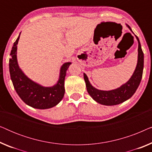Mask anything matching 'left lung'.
<instances>
[{
	"instance_id": "1",
	"label": "left lung",
	"mask_w": 152,
	"mask_h": 152,
	"mask_svg": "<svg viewBox=\"0 0 152 152\" xmlns=\"http://www.w3.org/2000/svg\"><path fill=\"white\" fill-rule=\"evenodd\" d=\"M126 26L132 32L130 27L128 25H126ZM136 38L138 42V61H137L136 69L129 80L122 86L110 91L99 90L92 86V84L89 82L88 77L84 73V78L86 82L87 91L91 97L97 103L106 106L119 104L132 97L136 91L142 77L143 68H144V54L141 48L138 37L136 36Z\"/></svg>"
}]
</instances>
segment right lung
I'll return each mask as SVG.
<instances>
[{"mask_svg": "<svg viewBox=\"0 0 152 152\" xmlns=\"http://www.w3.org/2000/svg\"><path fill=\"white\" fill-rule=\"evenodd\" d=\"M20 34L14 42L9 61L10 73L14 89L26 104L38 109H47L55 107L63 99L65 88L64 80L71 62H66L60 68L57 82L52 86H43L26 75L18 66L17 44Z\"/></svg>", "mask_w": 152, "mask_h": 152, "instance_id": "obj_1", "label": "right lung"}]
</instances>
